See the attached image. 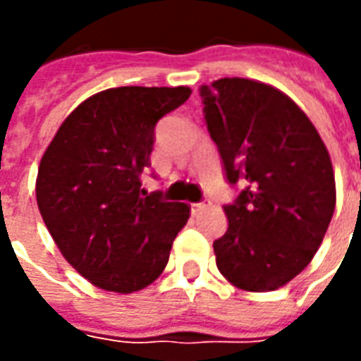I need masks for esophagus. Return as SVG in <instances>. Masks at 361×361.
Segmentation results:
<instances>
[{
    "instance_id": "esophagus-1",
    "label": "esophagus",
    "mask_w": 361,
    "mask_h": 361,
    "mask_svg": "<svg viewBox=\"0 0 361 361\" xmlns=\"http://www.w3.org/2000/svg\"><path fill=\"white\" fill-rule=\"evenodd\" d=\"M209 207H211V201H201V203H193V204H191V212H193V214H199V212L207 211Z\"/></svg>"
}]
</instances>
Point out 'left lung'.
<instances>
[{"mask_svg": "<svg viewBox=\"0 0 361 361\" xmlns=\"http://www.w3.org/2000/svg\"><path fill=\"white\" fill-rule=\"evenodd\" d=\"M201 98L226 180L245 185L224 207L216 267L240 290L272 292L310 265L331 224L329 150L300 106L271 85L224 77L203 85Z\"/></svg>", "mask_w": 361, "mask_h": 361, "instance_id": "obj_1", "label": "left lung"}]
</instances>
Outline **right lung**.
<instances>
[{
    "label": "right lung",
    "mask_w": 361,
    "mask_h": 361,
    "mask_svg": "<svg viewBox=\"0 0 361 361\" xmlns=\"http://www.w3.org/2000/svg\"><path fill=\"white\" fill-rule=\"evenodd\" d=\"M189 87H118L92 94L59 126L36 178V203L54 242L90 284L131 294L162 274L189 204L147 195L154 126Z\"/></svg>",
    "instance_id": "right-lung-1"
}]
</instances>
